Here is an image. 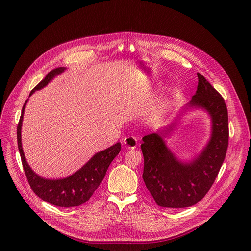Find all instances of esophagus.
Instances as JSON below:
<instances>
[{
	"instance_id": "34e87169",
	"label": "esophagus",
	"mask_w": 251,
	"mask_h": 251,
	"mask_svg": "<svg viewBox=\"0 0 251 251\" xmlns=\"http://www.w3.org/2000/svg\"><path fill=\"white\" fill-rule=\"evenodd\" d=\"M123 144L128 149H134L137 146V138L134 136H128L123 139Z\"/></svg>"
}]
</instances>
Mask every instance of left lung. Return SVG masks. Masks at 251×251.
Here are the masks:
<instances>
[{"label":"left lung","instance_id":"left-lung-1","mask_svg":"<svg viewBox=\"0 0 251 251\" xmlns=\"http://www.w3.org/2000/svg\"><path fill=\"white\" fill-rule=\"evenodd\" d=\"M192 101L169 126L145 135L143 180L155 203L165 208L196 205L211 189L221 169L228 147L227 107L221 95L201 75ZM190 108H203L210 116L211 136L202 151L191 161H181L166 145L164 137L175 128L180 117Z\"/></svg>","mask_w":251,"mask_h":251}]
</instances>
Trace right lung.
<instances>
[{"label": "right lung", "instance_id": "add662e5", "mask_svg": "<svg viewBox=\"0 0 251 251\" xmlns=\"http://www.w3.org/2000/svg\"><path fill=\"white\" fill-rule=\"evenodd\" d=\"M64 71V68H57L48 73L47 75L31 91L29 97L32 94H34L35 91L43 89L56 75L62 74ZM27 102L28 100H26L22 108L20 121L18 123V127H17V141H18V148L23 169L32 191L41 198L43 201L57 207L70 208L85 204L98 189L100 183L102 182L110 163L120 152L121 143L117 142L111 147L103 150V151L97 152L85 165H82L78 171L68 177L59 179H48L41 177L30 168L22 148L21 129Z\"/></svg>", "mask_w": 251, "mask_h": 251}]
</instances>
